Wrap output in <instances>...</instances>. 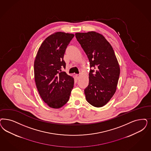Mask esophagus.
Instances as JSON below:
<instances>
[{"label":"esophagus","mask_w":151,"mask_h":151,"mask_svg":"<svg viewBox=\"0 0 151 151\" xmlns=\"http://www.w3.org/2000/svg\"><path fill=\"white\" fill-rule=\"evenodd\" d=\"M80 75H78V74H76V78H77V79H78V78H80Z\"/></svg>","instance_id":"34e87169"}]
</instances>
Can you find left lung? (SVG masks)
Listing matches in <instances>:
<instances>
[{"instance_id":"8db88e82","label":"left lung","mask_w":151,"mask_h":151,"mask_svg":"<svg viewBox=\"0 0 151 151\" xmlns=\"http://www.w3.org/2000/svg\"><path fill=\"white\" fill-rule=\"evenodd\" d=\"M75 36L90 63L89 82L84 90L85 98L95 107L107 104L115 94L119 78V63L113 47L96 32L76 33Z\"/></svg>"}]
</instances>
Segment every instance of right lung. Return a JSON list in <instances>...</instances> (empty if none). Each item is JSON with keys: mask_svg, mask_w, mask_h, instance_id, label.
Masks as SVG:
<instances>
[{"mask_svg": "<svg viewBox=\"0 0 151 151\" xmlns=\"http://www.w3.org/2000/svg\"><path fill=\"white\" fill-rule=\"evenodd\" d=\"M73 34L58 32L42 42L34 63L37 88L42 99L51 108L58 109L66 104L73 87L74 79L63 68V56Z\"/></svg>", "mask_w": 151, "mask_h": 151, "instance_id": "obj_1", "label": "right lung"}]
</instances>
